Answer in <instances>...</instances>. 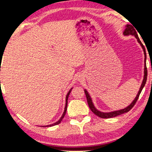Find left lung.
Instances as JSON below:
<instances>
[{
  "label": "left lung",
  "instance_id": "8db88e82",
  "mask_svg": "<svg viewBox=\"0 0 152 152\" xmlns=\"http://www.w3.org/2000/svg\"><path fill=\"white\" fill-rule=\"evenodd\" d=\"M125 27L126 28L123 32V34L124 35V36H129V35H133V36H134L137 39V41H138V42L140 43L141 47H142V48L143 49V51H144V55H145V66L144 67L145 68H144V77H143V80H142V84H141V86L140 88V90H139V91H138V94H137L136 97H135L134 101H133L130 104V105H129L128 107H126V108H124V109H120V110H118V111H111V112H108V113H104V112L99 111L96 109V108L95 107V106H94V104H93L92 99H91L90 95H89L88 91H87L86 89H84V92H85V94H86L87 102H88L89 108H90L91 110L92 111L93 113L95 114V115H97L98 117L101 118H110L116 117V116L121 115V114L127 113L128 111H129L130 110L132 109L133 107L135 105V104H136L137 100H138L139 95H140L141 91H142L143 87L145 86V84H146V82H147V66H146V57L147 56H146V51H145V48L144 45H143V44L142 43V42L140 41V39H139L138 34H137V33H136V31L134 29V27H133L132 25H126Z\"/></svg>",
  "mask_w": 152,
  "mask_h": 152
}]
</instances>
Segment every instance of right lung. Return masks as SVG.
Returning <instances> with one entry per match:
<instances>
[{"instance_id": "add662e5", "label": "right lung", "mask_w": 152, "mask_h": 152, "mask_svg": "<svg viewBox=\"0 0 152 152\" xmlns=\"http://www.w3.org/2000/svg\"><path fill=\"white\" fill-rule=\"evenodd\" d=\"M72 88H71L70 89V91H68V94L66 95V105H65V109H64V113H63V114H62V115H61V118H60V119L58 120L57 122H56L55 123H53V124H50V125H46V126H55V125H57V124H59L60 122H61V120H63V118H64V116H65V115H66V110H67V104H68V96H69V95H70V92H71V91H72Z\"/></svg>"}]
</instances>
